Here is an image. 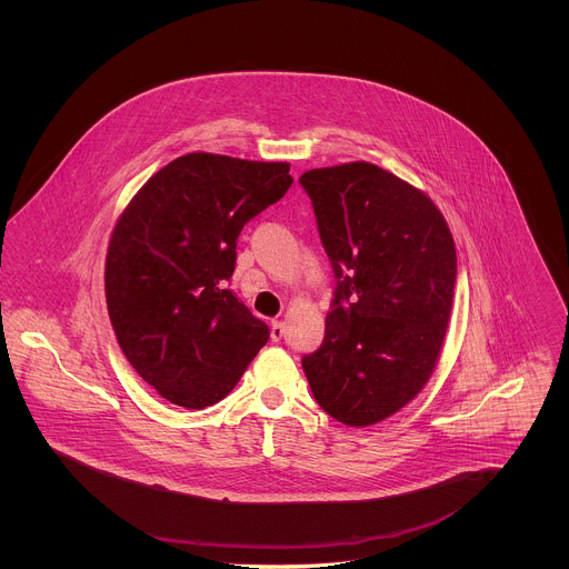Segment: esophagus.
<instances>
[{"label": "esophagus", "instance_id": "34e87169", "mask_svg": "<svg viewBox=\"0 0 569 569\" xmlns=\"http://www.w3.org/2000/svg\"><path fill=\"white\" fill-rule=\"evenodd\" d=\"M283 332H286V326L281 320H272L271 325V339L272 341H281V337H283Z\"/></svg>", "mask_w": 569, "mask_h": 569}]
</instances>
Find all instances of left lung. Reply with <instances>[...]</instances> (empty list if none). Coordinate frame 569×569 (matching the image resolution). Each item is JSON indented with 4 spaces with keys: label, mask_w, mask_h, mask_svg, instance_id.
I'll list each match as a JSON object with an SVG mask.
<instances>
[{
    "label": "left lung",
    "mask_w": 569,
    "mask_h": 569,
    "mask_svg": "<svg viewBox=\"0 0 569 569\" xmlns=\"http://www.w3.org/2000/svg\"><path fill=\"white\" fill-rule=\"evenodd\" d=\"M300 183L337 277L325 341L302 369L328 416L371 427L433 376L455 298V239L425 191L376 163L313 168Z\"/></svg>",
    "instance_id": "1"
}]
</instances>
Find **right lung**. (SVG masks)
I'll list each match as a JSON object with an SVG mask.
<instances>
[{"mask_svg":"<svg viewBox=\"0 0 569 569\" xmlns=\"http://www.w3.org/2000/svg\"><path fill=\"white\" fill-rule=\"evenodd\" d=\"M292 181L288 162L196 151L158 170L117 219L104 267L110 325L166 401H221L269 341L226 281L244 223Z\"/></svg>","mask_w":569,"mask_h":569,"instance_id":"obj_1","label":"right lung"}]
</instances>
